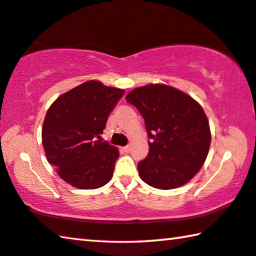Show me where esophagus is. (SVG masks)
I'll return each instance as SVG.
<instances>
[{
    "label": "esophagus",
    "instance_id": "esophagus-1",
    "mask_svg": "<svg viewBox=\"0 0 256 256\" xmlns=\"http://www.w3.org/2000/svg\"><path fill=\"white\" fill-rule=\"evenodd\" d=\"M123 150L125 151V152H130V150H131V146H125L124 148H123Z\"/></svg>",
    "mask_w": 256,
    "mask_h": 256
}]
</instances>
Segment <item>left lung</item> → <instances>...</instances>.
Masks as SVG:
<instances>
[{
  "label": "left lung",
  "instance_id": "obj_1",
  "mask_svg": "<svg viewBox=\"0 0 256 256\" xmlns=\"http://www.w3.org/2000/svg\"><path fill=\"white\" fill-rule=\"evenodd\" d=\"M144 120L149 154L138 162L141 180L152 188H180L201 170L210 148L209 122L188 94L164 84H148L128 94Z\"/></svg>",
  "mask_w": 256,
  "mask_h": 256
}]
</instances>
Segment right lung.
I'll list each match as a JSON object with an SVG mask.
<instances>
[{
  "mask_svg": "<svg viewBox=\"0 0 256 256\" xmlns=\"http://www.w3.org/2000/svg\"><path fill=\"white\" fill-rule=\"evenodd\" d=\"M123 94L122 89L86 81L60 96L47 110L42 132L46 158L74 188L94 190L110 180L120 154L100 141V134Z\"/></svg>",
  "mask_w": 256,
  "mask_h": 256,
  "instance_id": "1",
  "label": "right lung"
}]
</instances>
